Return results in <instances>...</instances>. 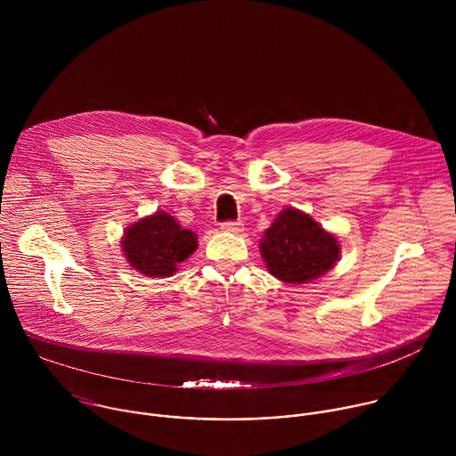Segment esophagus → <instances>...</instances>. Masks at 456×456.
Instances as JSON below:
<instances>
[{
	"label": "esophagus",
	"mask_w": 456,
	"mask_h": 456,
	"mask_svg": "<svg viewBox=\"0 0 456 456\" xmlns=\"http://www.w3.org/2000/svg\"><path fill=\"white\" fill-rule=\"evenodd\" d=\"M221 230L226 232V233H240L244 230V223L242 221H226V223H221Z\"/></svg>",
	"instance_id": "esophagus-1"
}]
</instances>
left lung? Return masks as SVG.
Returning a JSON list of instances; mask_svg holds the SVG:
<instances>
[{"label": "left lung", "mask_w": 456, "mask_h": 456, "mask_svg": "<svg viewBox=\"0 0 456 456\" xmlns=\"http://www.w3.org/2000/svg\"><path fill=\"white\" fill-rule=\"evenodd\" d=\"M260 251L273 277L289 284H305L335 265L340 246L309 214L289 207L265 232Z\"/></svg>", "instance_id": "left-lung-1"}]
</instances>
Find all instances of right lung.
<instances>
[{
	"mask_svg": "<svg viewBox=\"0 0 456 456\" xmlns=\"http://www.w3.org/2000/svg\"><path fill=\"white\" fill-rule=\"evenodd\" d=\"M131 266L147 277H170L196 248V235L168 212H156L131 224L121 240Z\"/></svg>",
	"mask_w": 456,
	"mask_h": 456,
	"instance_id": "1",
	"label": "right lung"
}]
</instances>
